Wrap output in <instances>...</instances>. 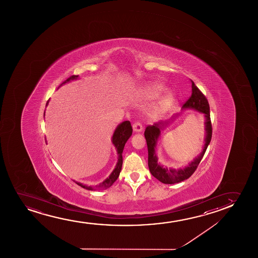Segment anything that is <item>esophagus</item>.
<instances>
[{
    "instance_id": "esophagus-1",
    "label": "esophagus",
    "mask_w": 258,
    "mask_h": 258,
    "mask_svg": "<svg viewBox=\"0 0 258 258\" xmlns=\"http://www.w3.org/2000/svg\"><path fill=\"white\" fill-rule=\"evenodd\" d=\"M133 131H134L135 132H137V133L141 132V131H143L142 124L140 123V122H135V123L133 124Z\"/></svg>"
}]
</instances>
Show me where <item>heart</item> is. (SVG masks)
Returning <instances> with one entry per match:
<instances>
[{"label": "heart", "mask_w": 258, "mask_h": 258, "mask_svg": "<svg viewBox=\"0 0 258 258\" xmlns=\"http://www.w3.org/2000/svg\"><path fill=\"white\" fill-rule=\"evenodd\" d=\"M164 91V87L162 85L159 84H152V85H147L146 87L143 89L142 94L145 96L147 99H155L157 97H159L161 92ZM173 101V96L172 94L166 95L165 98H163L159 105L157 106V111L158 112H163L166 111L169 107Z\"/></svg>", "instance_id": "heart-1"}]
</instances>
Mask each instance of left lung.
<instances>
[{
    "label": "left lung",
    "instance_id": "8db88e82",
    "mask_svg": "<svg viewBox=\"0 0 258 258\" xmlns=\"http://www.w3.org/2000/svg\"><path fill=\"white\" fill-rule=\"evenodd\" d=\"M182 109H193L199 113H204L205 117V145L201 153L191 161L188 166L183 168H168L166 166L160 165L158 162V157L156 154V146L160 137V132L165 127H167L171 122L176 119L180 114H174L169 120L159 121L153 125L147 126L145 128V137L148 147V166L150 172L156 179L165 184H174L187 180L194 173L198 168L199 163L205 155L206 149L212 140V127L211 118H210V106L208 100L201 91L196 86L192 81V94L182 106Z\"/></svg>",
    "mask_w": 258,
    "mask_h": 258
}]
</instances>
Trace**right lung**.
Returning a JSON list of instances; mask_svg holds the SVG:
<instances>
[{"label": "right lung", "instance_id": "obj_1", "mask_svg": "<svg viewBox=\"0 0 258 258\" xmlns=\"http://www.w3.org/2000/svg\"><path fill=\"white\" fill-rule=\"evenodd\" d=\"M78 78V76H71V77L68 78L67 80H65L60 86L65 85L66 83H69V82L72 81V80H77ZM48 101L46 102V106L48 104ZM44 116H45V113H44ZM131 135H132V127H131L130 120H125L123 122L119 124L115 128L114 132H113V137H112V143L116 149L117 154H118V161H117L116 166L114 167V169L111 173L108 178H106V180H104L101 183H99V185H97L95 187H92V186H86V185H84V184L80 183V182H77V181H76V183L79 185V186H81L82 187H84L85 189H88V190L106 189V188L111 187L113 182L117 180V178L120 175V170H121V166H122V152H123L125 144L127 141V139L131 138Z\"/></svg>", "mask_w": 258, "mask_h": 258}]
</instances>
